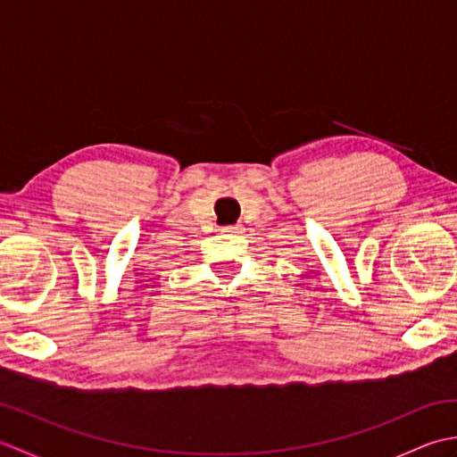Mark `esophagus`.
<instances>
[{"label": "esophagus", "instance_id": "1", "mask_svg": "<svg viewBox=\"0 0 457 457\" xmlns=\"http://www.w3.org/2000/svg\"><path fill=\"white\" fill-rule=\"evenodd\" d=\"M221 231H223V234H234V236H239V234H244V226H241V223H234V226H226V228H221Z\"/></svg>", "mask_w": 457, "mask_h": 457}]
</instances>
